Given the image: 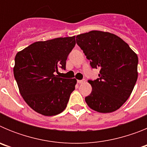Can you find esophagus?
<instances>
[{
    "instance_id": "1",
    "label": "esophagus",
    "mask_w": 147,
    "mask_h": 147,
    "mask_svg": "<svg viewBox=\"0 0 147 147\" xmlns=\"http://www.w3.org/2000/svg\"><path fill=\"white\" fill-rule=\"evenodd\" d=\"M77 82L79 84H82V83L85 82V80H77Z\"/></svg>"
}]
</instances>
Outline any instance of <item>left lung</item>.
<instances>
[{
  "mask_svg": "<svg viewBox=\"0 0 147 147\" xmlns=\"http://www.w3.org/2000/svg\"><path fill=\"white\" fill-rule=\"evenodd\" d=\"M76 43L99 70L98 78L88 80L92 91L85 102L98 113H112L128 99L138 79V59L129 45L113 34L91 31L76 36Z\"/></svg>",
  "mask_w": 147,
  "mask_h": 147,
  "instance_id": "obj_1",
  "label": "left lung"
}]
</instances>
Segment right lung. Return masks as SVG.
<instances>
[{
	"mask_svg": "<svg viewBox=\"0 0 147 147\" xmlns=\"http://www.w3.org/2000/svg\"><path fill=\"white\" fill-rule=\"evenodd\" d=\"M76 45L75 36L34 42L15 58L14 76L22 97L32 109L46 116L62 113L75 89L76 79L54 74L65 69L67 56Z\"/></svg>",
	"mask_w": 147,
	"mask_h": 147,
	"instance_id": "obj_1",
	"label": "right lung"
}]
</instances>
